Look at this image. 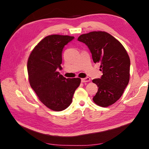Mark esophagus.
Returning <instances> with one entry per match:
<instances>
[{"label":"esophagus","instance_id":"esophagus-1","mask_svg":"<svg viewBox=\"0 0 149 149\" xmlns=\"http://www.w3.org/2000/svg\"><path fill=\"white\" fill-rule=\"evenodd\" d=\"M81 81V83H86V82L90 81H91V79H90L89 77H86L85 78H82Z\"/></svg>","mask_w":149,"mask_h":149}]
</instances>
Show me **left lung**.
<instances>
[{
    "label": "left lung",
    "mask_w": 149,
    "mask_h": 149,
    "mask_svg": "<svg viewBox=\"0 0 149 149\" xmlns=\"http://www.w3.org/2000/svg\"><path fill=\"white\" fill-rule=\"evenodd\" d=\"M78 40L88 46L94 63L101 64L102 75L93 79L99 88L94 102L101 107L113 104L129 81L130 61L127 52L118 40L105 31L83 34Z\"/></svg>",
    "instance_id": "left-lung-1"
}]
</instances>
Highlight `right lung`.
Here are the masks:
<instances>
[{"label":"right lung","instance_id":"right-lung-1","mask_svg":"<svg viewBox=\"0 0 149 149\" xmlns=\"http://www.w3.org/2000/svg\"><path fill=\"white\" fill-rule=\"evenodd\" d=\"M74 37L52 35L41 40L31 52L27 63L31 88L39 100L49 109L65 110L71 104L81 79L66 78L58 70H62V52Z\"/></svg>","mask_w":149,"mask_h":149}]
</instances>
